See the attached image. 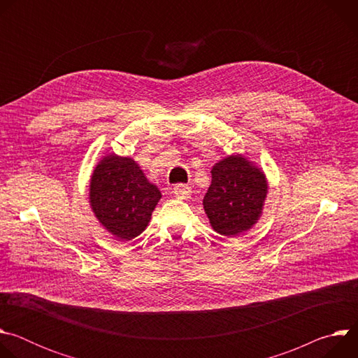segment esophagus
Segmentation results:
<instances>
[{
  "instance_id": "esophagus-1",
  "label": "esophagus",
  "mask_w": 358,
  "mask_h": 358,
  "mask_svg": "<svg viewBox=\"0 0 358 358\" xmlns=\"http://www.w3.org/2000/svg\"><path fill=\"white\" fill-rule=\"evenodd\" d=\"M173 192L178 199H188L191 196V187L185 184H178L173 188Z\"/></svg>"
}]
</instances>
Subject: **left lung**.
Here are the masks:
<instances>
[{
	"mask_svg": "<svg viewBox=\"0 0 358 358\" xmlns=\"http://www.w3.org/2000/svg\"><path fill=\"white\" fill-rule=\"evenodd\" d=\"M213 181L202 206L220 235L234 238L248 232L264 214L268 178L243 155H231L214 164Z\"/></svg>",
	"mask_w": 358,
	"mask_h": 358,
	"instance_id": "8db88e82",
	"label": "left lung"
}]
</instances>
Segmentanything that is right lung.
I'll return each instance as SVG.
<instances>
[{
  "mask_svg": "<svg viewBox=\"0 0 358 358\" xmlns=\"http://www.w3.org/2000/svg\"><path fill=\"white\" fill-rule=\"evenodd\" d=\"M162 191L148 181L131 157L108 155L90 177L89 206L99 221L117 241L138 236L151 220Z\"/></svg>",
  "mask_w": 358,
  "mask_h": 358,
  "instance_id": "add662e5",
  "label": "right lung"
}]
</instances>
